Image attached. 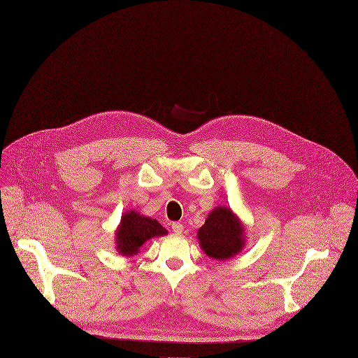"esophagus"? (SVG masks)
Here are the masks:
<instances>
[{
    "label": "esophagus",
    "instance_id": "obj_1",
    "mask_svg": "<svg viewBox=\"0 0 358 358\" xmlns=\"http://www.w3.org/2000/svg\"><path fill=\"white\" fill-rule=\"evenodd\" d=\"M171 229H173L176 233H181V231H184V224L180 223V222H173V223H171Z\"/></svg>",
    "mask_w": 358,
    "mask_h": 358
}]
</instances>
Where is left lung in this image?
<instances>
[{"instance_id": "left-lung-1", "label": "left lung", "mask_w": 358, "mask_h": 358, "mask_svg": "<svg viewBox=\"0 0 358 358\" xmlns=\"http://www.w3.org/2000/svg\"><path fill=\"white\" fill-rule=\"evenodd\" d=\"M245 229L234 213L224 206L210 212L198 230V241L203 252L215 260H227L245 246Z\"/></svg>"}]
</instances>
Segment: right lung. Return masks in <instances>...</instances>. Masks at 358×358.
<instances>
[{
  "instance_id": "obj_1",
  "label": "right lung",
  "mask_w": 358,
  "mask_h": 358,
  "mask_svg": "<svg viewBox=\"0 0 358 358\" xmlns=\"http://www.w3.org/2000/svg\"><path fill=\"white\" fill-rule=\"evenodd\" d=\"M162 234H167V230L157 220L131 210L124 215L115 233L116 250L122 256H134L146 241Z\"/></svg>"
}]
</instances>
